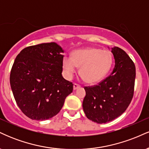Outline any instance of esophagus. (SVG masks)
<instances>
[{"label": "esophagus", "instance_id": "esophagus-1", "mask_svg": "<svg viewBox=\"0 0 149 149\" xmlns=\"http://www.w3.org/2000/svg\"><path fill=\"white\" fill-rule=\"evenodd\" d=\"M80 88V86L79 85H78V84H76V83H74V84H73V90H77V89L78 88Z\"/></svg>", "mask_w": 149, "mask_h": 149}]
</instances>
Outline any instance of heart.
Masks as SVG:
<instances>
[{"label": "heart", "mask_w": 149, "mask_h": 149, "mask_svg": "<svg viewBox=\"0 0 149 149\" xmlns=\"http://www.w3.org/2000/svg\"><path fill=\"white\" fill-rule=\"evenodd\" d=\"M113 63V55L109 51L95 47L75 50L72 57L65 56L62 66L64 76L71 79L77 67L80 75L88 83H96L102 80L110 71Z\"/></svg>", "instance_id": "b5f03b06"}]
</instances>
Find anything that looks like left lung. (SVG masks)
Wrapping results in <instances>:
<instances>
[{
	"label": "left lung",
	"mask_w": 149,
	"mask_h": 149,
	"mask_svg": "<svg viewBox=\"0 0 149 149\" xmlns=\"http://www.w3.org/2000/svg\"><path fill=\"white\" fill-rule=\"evenodd\" d=\"M111 52L115 67L110 76L97 85L85 88L83 111L88 119L99 124L107 123L122 115L134 94L136 76L134 62L119 47H111Z\"/></svg>",
	"instance_id": "left-lung-1"
}]
</instances>
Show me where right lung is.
Returning a JSON list of instances; mask_svg holds the SVG:
<instances>
[{"label":"right lung","instance_id":"obj_1","mask_svg":"<svg viewBox=\"0 0 149 149\" xmlns=\"http://www.w3.org/2000/svg\"><path fill=\"white\" fill-rule=\"evenodd\" d=\"M64 50L56 42L32 45L17 56L10 82L15 100L27 117L45 120L60 111L73 84L63 78Z\"/></svg>","mask_w":149,"mask_h":149}]
</instances>
